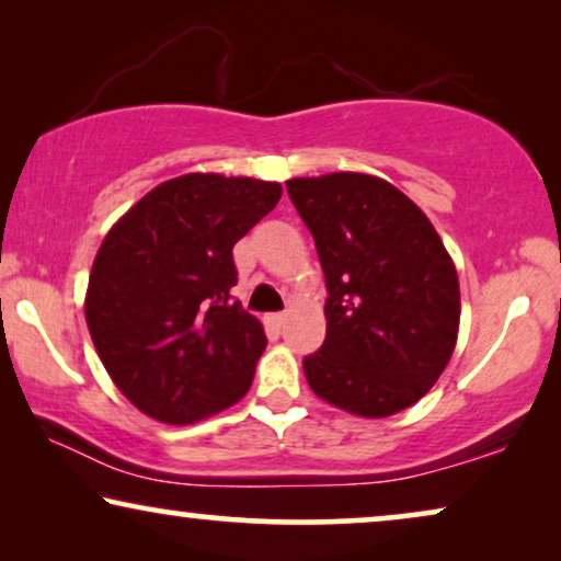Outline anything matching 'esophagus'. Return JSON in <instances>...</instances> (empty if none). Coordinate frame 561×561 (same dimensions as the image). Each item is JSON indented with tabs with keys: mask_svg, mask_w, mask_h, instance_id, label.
<instances>
[{
	"mask_svg": "<svg viewBox=\"0 0 561 561\" xmlns=\"http://www.w3.org/2000/svg\"><path fill=\"white\" fill-rule=\"evenodd\" d=\"M267 324L280 329L283 324H286V313H271V317H267Z\"/></svg>",
	"mask_w": 561,
	"mask_h": 561,
	"instance_id": "obj_1",
	"label": "esophagus"
}]
</instances>
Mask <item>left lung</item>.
Returning a JSON list of instances; mask_svg holds the SVG:
<instances>
[{
  "instance_id": "obj_1",
  "label": "left lung",
  "mask_w": 561,
  "mask_h": 561,
  "mask_svg": "<svg viewBox=\"0 0 561 561\" xmlns=\"http://www.w3.org/2000/svg\"><path fill=\"white\" fill-rule=\"evenodd\" d=\"M327 280V340L304 357L313 393L382 419L439 380L457 344L459 280L426 214L388 181L329 173L286 181Z\"/></svg>"
}]
</instances>
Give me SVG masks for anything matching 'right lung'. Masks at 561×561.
<instances>
[{
    "label": "right lung",
    "mask_w": 561,
    "mask_h": 561,
    "mask_svg": "<svg viewBox=\"0 0 561 561\" xmlns=\"http://www.w3.org/2000/svg\"><path fill=\"white\" fill-rule=\"evenodd\" d=\"M280 183L188 173L142 196L104 237L87 324L114 386L163 424H194L240 401L265 350L263 324L232 301V248Z\"/></svg>",
    "instance_id": "1"
}]
</instances>
